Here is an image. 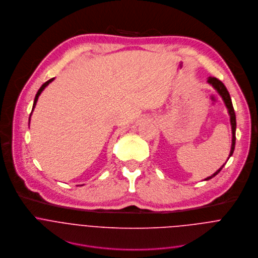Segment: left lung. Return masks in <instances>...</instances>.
<instances>
[{
  "label": "left lung",
  "instance_id": "left-lung-1",
  "mask_svg": "<svg viewBox=\"0 0 258 258\" xmlns=\"http://www.w3.org/2000/svg\"><path fill=\"white\" fill-rule=\"evenodd\" d=\"M208 83L210 85H212L214 87V89L220 94V96L222 97L227 109H228V112H229V115H230V122H231V126H232V146H231V150H230V154H229V157L233 154L234 152V148H235V141H236V136H235V131H236V116H235V112H234V108H233V105H232V101H231V98H230V94L229 92L227 91L226 87L224 86V84L218 80L217 78H212L210 77L208 79ZM224 164L222 165V167H220L214 174H212L211 176L207 177L206 180L208 179H211L212 177H214L215 175H217L221 169L223 168Z\"/></svg>",
  "mask_w": 258,
  "mask_h": 258
}]
</instances>
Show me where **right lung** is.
Segmentation results:
<instances>
[{
    "label": "right lung",
    "mask_w": 258,
    "mask_h": 258,
    "mask_svg": "<svg viewBox=\"0 0 258 258\" xmlns=\"http://www.w3.org/2000/svg\"><path fill=\"white\" fill-rule=\"evenodd\" d=\"M54 79H50L49 81H47L46 83H44L41 87H40V89L38 90V92H37V94H36V96H35V99H34V103H33V108H32V112H33V109L35 108V106H36V103H37V100H38V97L40 96V94L42 93V91L45 89V87H47L48 85H49V83H51L52 81H53ZM32 112H31V114H32ZM31 114H30V116H31ZM30 120V119H29Z\"/></svg>",
    "instance_id": "obj_1"
}]
</instances>
